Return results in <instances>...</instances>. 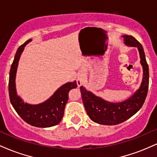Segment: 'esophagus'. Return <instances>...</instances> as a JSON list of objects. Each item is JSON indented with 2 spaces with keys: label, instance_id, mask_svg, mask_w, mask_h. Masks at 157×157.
<instances>
[{
  "label": "esophagus",
  "instance_id": "1",
  "mask_svg": "<svg viewBox=\"0 0 157 157\" xmlns=\"http://www.w3.org/2000/svg\"><path fill=\"white\" fill-rule=\"evenodd\" d=\"M84 82V77L82 75H79L78 77H77V83L78 85V86H82V84Z\"/></svg>",
  "mask_w": 157,
  "mask_h": 157
}]
</instances>
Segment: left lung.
Here are the masks:
<instances>
[{"label":"left lung","instance_id":"left-lung-1","mask_svg":"<svg viewBox=\"0 0 157 157\" xmlns=\"http://www.w3.org/2000/svg\"><path fill=\"white\" fill-rule=\"evenodd\" d=\"M124 44L128 46L137 48L142 66L143 75L140 88L132 96L122 102H113L103 100L80 86L82 102L87 114L92 121L100 125H114L128 120L142 108L146 98L149 83L148 66L145 59L143 47L131 35H122Z\"/></svg>","mask_w":157,"mask_h":157}]
</instances>
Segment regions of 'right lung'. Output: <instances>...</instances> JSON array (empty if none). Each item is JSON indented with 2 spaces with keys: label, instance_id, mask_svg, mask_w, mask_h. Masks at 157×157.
<instances>
[{
  "label": "right lung",
  "instance_id": "1",
  "mask_svg": "<svg viewBox=\"0 0 157 157\" xmlns=\"http://www.w3.org/2000/svg\"><path fill=\"white\" fill-rule=\"evenodd\" d=\"M32 39L28 40L16 52L13 63L11 66L9 80V94L10 102L16 112L25 122L35 127L48 128L59 124L64 114L65 106L68 100L70 90L77 88L76 81L68 82L61 86L46 101L39 104L24 102L16 91L15 78L20 57L25 46Z\"/></svg>",
  "mask_w": 157,
  "mask_h": 157
}]
</instances>
